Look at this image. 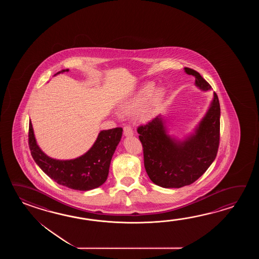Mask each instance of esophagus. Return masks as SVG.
Segmentation results:
<instances>
[{
	"instance_id": "1",
	"label": "esophagus",
	"mask_w": 259,
	"mask_h": 259,
	"mask_svg": "<svg viewBox=\"0 0 259 259\" xmlns=\"http://www.w3.org/2000/svg\"><path fill=\"white\" fill-rule=\"evenodd\" d=\"M123 131H124V135L126 136V137H131V136H133V131H132V127H130V126H126V127H124L123 128Z\"/></svg>"
}]
</instances>
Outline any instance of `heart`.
I'll use <instances>...</instances> for the list:
<instances>
[{
    "instance_id": "1",
    "label": "heart",
    "mask_w": 259,
    "mask_h": 259,
    "mask_svg": "<svg viewBox=\"0 0 259 259\" xmlns=\"http://www.w3.org/2000/svg\"><path fill=\"white\" fill-rule=\"evenodd\" d=\"M165 97V89L162 87L155 88L154 83H147L136 94L122 103L119 112L123 116H131L140 113V117L142 119L148 120L158 110Z\"/></svg>"
}]
</instances>
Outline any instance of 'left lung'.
Masks as SVG:
<instances>
[{"label": "left lung", "mask_w": 259, "mask_h": 259, "mask_svg": "<svg viewBox=\"0 0 259 259\" xmlns=\"http://www.w3.org/2000/svg\"><path fill=\"white\" fill-rule=\"evenodd\" d=\"M184 72L195 77L194 85L199 90H211L198 72L189 67H184ZM220 127V101L215 93L202 119L182 139L169 134L163 115L138 127L150 180L163 188H182L198 180L217 156Z\"/></svg>", "instance_id": "8db88e82"}]
</instances>
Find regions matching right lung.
Returning <instances> with one entry per match:
<instances>
[{"instance_id":"add662e5","label":"right lung","mask_w":259,"mask_h":259,"mask_svg":"<svg viewBox=\"0 0 259 259\" xmlns=\"http://www.w3.org/2000/svg\"><path fill=\"white\" fill-rule=\"evenodd\" d=\"M69 69H63L59 75ZM122 127L101 131L88 151L73 159H55L40 149L29 119L28 143L36 164L46 175L58 184L77 191H90L98 188L107 180L111 160L122 137Z\"/></svg>"}]
</instances>
